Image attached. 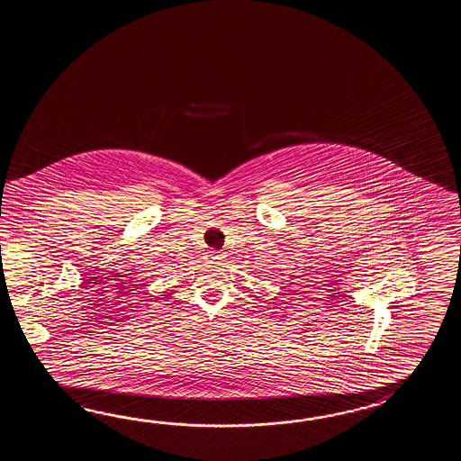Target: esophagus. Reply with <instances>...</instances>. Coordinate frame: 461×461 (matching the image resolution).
Wrapping results in <instances>:
<instances>
[{
  "instance_id": "obj_1",
  "label": "esophagus",
  "mask_w": 461,
  "mask_h": 461,
  "mask_svg": "<svg viewBox=\"0 0 461 461\" xmlns=\"http://www.w3.org/2000/svg\"><path fill=\"white\" fill-rule=\"evenodd\" d=\"M204 260L207 264H221L224 260V252H207Z\"/></svg>"
}]
</instances>
